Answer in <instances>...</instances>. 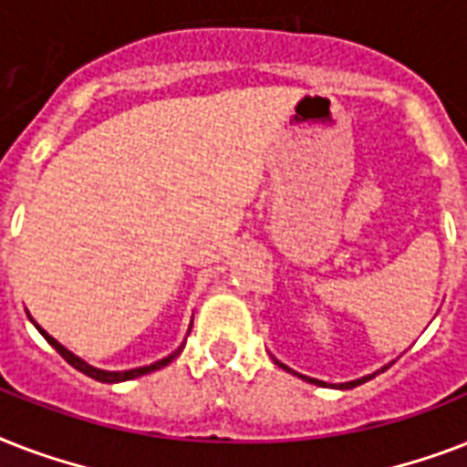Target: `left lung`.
Wrapping results in <instances>:
<instances>
[{
    "mask_svg": "<svg viewBox=\"0 0 467 467\" xmlns=\"http://www.w3.org/2000/svg\"><path fill=\"white\" fill-rule=\"evenodd\" d=\"M278 366H281V368H285L284 363H278ZM385 368H388V366H385ZM385 368H380V370H378V373H383ZM285 370H291V368H285ZM291 373H293V370H291ZM373 376H376V373H373ZM373 376L358 378V380H351V383H341V385H337V388H341V390H348V388H356V385L366 383V380H370V378H373ZM300 378H306V376H300ZM306 380H307V383H312V385H325V388H327V383H322V380H317V378H306Z\"/></svg>",
    "mask_w": 467,
    "mask_h": 467,
    "instance_id": "8db88e82",
    "label": "left lung"
}]
</instances>
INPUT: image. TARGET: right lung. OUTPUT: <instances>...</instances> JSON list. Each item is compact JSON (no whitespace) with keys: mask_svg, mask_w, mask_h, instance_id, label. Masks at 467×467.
<instances>
[{"mask_svg":"<svg viewBox=\"0 0 467 467\" xmlns=\"http://www.w3.org/2000/svg\"><path fill=\"white\" fill-rule=\"evenodd\" d=\"M33 325H36V322H33ZM36 327H38V325H36ZM38 332L43 334V337H46L47 344H50V347H53L55 351H57V354H60L62 358H65V361L69 363V366H75L77 370H82L84 376L94 378V380H99V383H120V380H130V378H138V376H145V373H152V370L161 368V366H167L169 361H174L176 356L182 354V348H183V344H182V347L176 348L174 354H169L167 358H161V361H157V363H150V366H142V368H133V370H99V368H94V366H89V363H84L82 358H77V356L72 354V351H67V348L62 347V344H57V341H55L53 337H50V334L46 332V329H40V327H38Z\"/></svg>","mask_w":467,"mask_h":467,"instance_id":"1","label":"right lung"}]
</instances>
